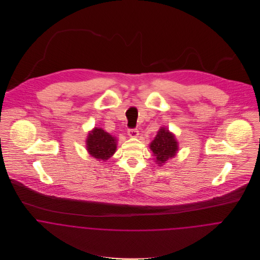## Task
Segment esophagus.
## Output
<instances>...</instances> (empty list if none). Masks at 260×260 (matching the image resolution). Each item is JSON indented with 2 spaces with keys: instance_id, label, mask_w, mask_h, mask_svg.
<instances>
[{
  "instance_id": "esophagus-1",
  "label": "esophagus",
  "mask_w": 260,
  "mask_h": 260,
  "mask_svg": "<svg viewBox=\"0 0 260 260\" xmlns=\"http://www.w3.org/2000/svg\"><path fill=\"white\" fill-rule=\"evenodd\" d=\"M128 135H129L130 137L135 138V137H137V136L139 135V131H138L137 129H129V130H128Z\"/></svg>"
}]
</instances>
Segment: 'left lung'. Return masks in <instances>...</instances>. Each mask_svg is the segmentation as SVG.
Instances as JSON below:
<instances>
[{
  "label": "left lung",
  "mask_w": 260,
  "mask_h": 260,
  "mask_svg": "<svg viewBox=\"0 0 260 260\" xmlns=\"http://www.w3.org/2000/svg\"><path fill=\"white\" fill-rule=\"evenodd\" d=\"M149 147L153 152L155 162L159 166L166 163L167 160L173 158L178 151V142L175 136L164 127H161L157 132L156 137L150 143Z\"/></svg>",
  "instance_id": "1"
}]
</instances>
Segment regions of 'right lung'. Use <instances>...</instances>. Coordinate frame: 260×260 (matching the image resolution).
Wrapping results in <instances>:
<instances>
[{
  "instance_id": "1",
  "label": "right lung",
  "mask_w": 260,
  "mask_h": 260,
  "mask_svg": "<svg viewBox=\"0 0 260 260\" xmlns=\"http://www.w3.org/2000/svg\"><path fill=\"white\" fill-rule=\"evenodd\" d=\"M116 141L115 137L105 132L102 128L95 127L87 137L86 147L89 154L98 161H106L116 152Z\"/></svg>"
}]
</instances>
